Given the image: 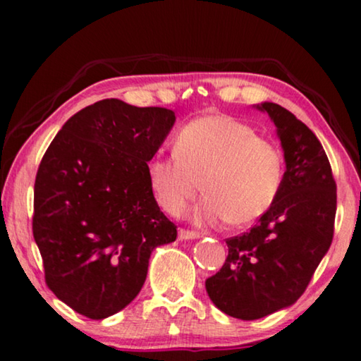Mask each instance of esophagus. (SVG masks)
Returning a JSON list of instances; mask_svg holds the SVG:
<instances>
[{"instance_id": "esophagus-1", "label": "esophagus", "mask_w": 361, "mask_h": 361, "mask_svg": "<svg viewBox=\"0 0 361 361\" xmlns=\"http://www.w3.org/2000/svg\"><path fill=\"white\" fill-rule=\"evenodd\" d=\"M179 238L180 240H195V238H200V233H197V231L180 228L179 230Z\"/></svg>"}]
</instances>
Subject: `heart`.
Wrapping results in <instances>:
<instances>
[{
    "label": "heart",
    "instance_id": "1",
    "mask_svg": "<svg viewBox=\"0 0 361 361\" xmlns=\"http://www.w3.org/2000/svg\"><path fill=\"white\" fill-rule=\"evenodd\" d=\"M172 151L174 156L151 157L147 182L157 204L171 215H180L200 185L205 195L192 214L200 225L253 224L271 209L283 187L279 147L231 116L187 123L176 135Z\"/></svg>",
    "mask_w": 361,
    "mask_h": 361
}]
</instances>
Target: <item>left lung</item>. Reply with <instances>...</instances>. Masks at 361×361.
Listing matches in <instances>:
<instances>
[{
  "mask_svg": "<svg viewBox=\"0 0 361 361\" xmlns=\"http://www.w3.org/2000/svg\"><path fill=\"white\" fill-rule=\"evenodd\" d=\"M276 125L286 172L278 199L250 231L226 240L228 256L205 281L226 315L256 320L304 294L334 238L337 185L317 136L278 103L256 105Z\"/></svg>",
  "mask_w": 361,
  "mask_h": 361,
  "instance_id": "obj_1",
  "label": "left lung"
}]
</instances>
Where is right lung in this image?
<instances>
[{
  "label": "right lung",
  "mask_w": 361,
  "mask_h": 361,
  "mask_svg": "<svg viewBox=\"0 0 361 361\" xmlns=\"http://www.w3.org/2000/svg\"><path fill=\"white\" fill-rule=\"evenodd\" d=\"M174 121L167 108L106 98L75 113L39 164L32 235L46 283L88 319L125 309L152 251L176 240L146 172Z\"/></svg>",
  "instance_id": "add662e5"
}]
</instances>
